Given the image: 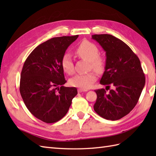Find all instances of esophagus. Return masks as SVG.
Segmentation results:
<instances>
[{
	"instance_id": "obj_1",
	"label": "esophagus",
	"mask_w": 156,
	"mask_h": 156,
	"mask_svg": "<svg viewBox=\"0 0 156 156\" xmlns=\"http://www.w3.org/2000/svg\"><path fill=\"white\" fill-rule=\"evenodd\" d=\"M88 90H84V89H82V88H78V92H87Z\"/></svg>"
}]
</instances>
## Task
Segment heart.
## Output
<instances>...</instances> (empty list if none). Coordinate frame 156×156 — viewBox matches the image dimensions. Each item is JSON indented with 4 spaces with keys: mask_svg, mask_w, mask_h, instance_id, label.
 <instances>
[{
    "mask_svg": "<svg viewBox=\"0 0 156 156\" xmlns=\"http://www.w3.org/2000/svg\"><path fill=\"white\" fill-rule=\"evenodd\" d=\"M76 54L79 58L90 62V67L98 72H103L105 67V59L99 56V50L97 46L88 41H82L76 49ZM62 68L66 73L72 74L74 72V66L71 55L66 54L61 60ZM97 80V75L90 72L87 74H78L69 80V84L73 87L82 89H88Z\"/></svg>",
    "mask_w": 156,
    "mask_h": 156,
    "instance_id": "obj_1",
    "label": "heart"
}]
</instances>
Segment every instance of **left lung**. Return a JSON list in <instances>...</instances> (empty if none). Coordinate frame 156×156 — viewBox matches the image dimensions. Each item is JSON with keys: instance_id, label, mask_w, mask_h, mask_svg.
Listing matches in <instances>:
<instances>
[{"instance_id": "left-lung-1", "label": "left lung", "mask_w": 156, "mask_h": 156, "mask_svg": "<svg viewBox=\"0 0 156 156\" xmlns=\"http://www.w3.org/2000/svg\"><path fill=\"white\" fill-rule=\"evenodd\" d=\"M106 52L105 72L100 83L112 89L94 90V109L101 117L116 121L129 114L137 103L145 83L140 59L121 39L108 34L92 35Z\"/></svg>"}]
</instances>
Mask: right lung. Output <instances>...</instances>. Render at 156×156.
I'll return each mask as SVG.
<instances>
[{
  "label": "right lung",
  "mask_w": 156,
  "mask_h": 156,
  "mask_svg": "<svg viewBox=\"0 0 156 156\" xmlns=\"http://www.w3.org/2000/svg\"><path fill=\"white\" fill-rule=\"evenodd\" d=\"M78 35L49 39L35 48L21 71L20 93L26 107L36 118L47 123L60 120L67 113L75 87H65L61 60ZM61 88H59V86Z\"/></svg>",
  "instance_id": "add662e5"
}]
</instances>
